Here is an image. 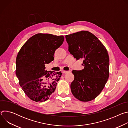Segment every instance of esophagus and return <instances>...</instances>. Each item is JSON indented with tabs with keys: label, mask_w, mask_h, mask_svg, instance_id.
<instances>
[{
	"label": "esophagus",
	"mask_w": 128,
	"mask_h": 128,
	"mask_svg": "<svg viewBox=\"0 0 128 128\" xmlns=\"http://www.w3.org/2000/svg\"><path fill=\"white\" fill-rule=\"evenodd\" d=\"M69 72H70V71H64V70L62 71V73H63V74H67V73H68Z\"/></svg>",
	"instance_id": "1"
}]
</instances>
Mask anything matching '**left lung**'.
<instances>
[{"mask_svg": "<svg viewBox=\"0 0 128 128\" xmlns=\"http://www.w3.org/2000/svg\"><path fill=\"white\" fill-rule=\"evenodd\" d=\"M65 38L70 54L76 60L84 59L83 69L72 71L74 79L70 85L71 92L81 101L92 100L100 94L109 78L107 51L96 36L87 31Z\"/></svg>", "mask_w": 128, "mask_h": 128, "instance_id": "left-lung-1", "label": "left lung"}]
</instances>
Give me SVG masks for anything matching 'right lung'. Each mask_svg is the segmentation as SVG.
<instances>
[{
  "mask_svg": "<svg viewBox=\"0 0 128 128\" xmlns=\"http://www.w3.org/2000/svg\"><path fill=\"white\" fill-rule=\"evenodd\" d=\"M64 40L63 35L38 33L30 38L18 52L16 74L31 100L45 101L55 90L62 73L46 70L45 64L54 60V52Z\"/></svg>",
  "mask_w": 128,
  "mask_h": 128,
  "instance_id": "1",
  "label": "right lung"
}]
</instances>
